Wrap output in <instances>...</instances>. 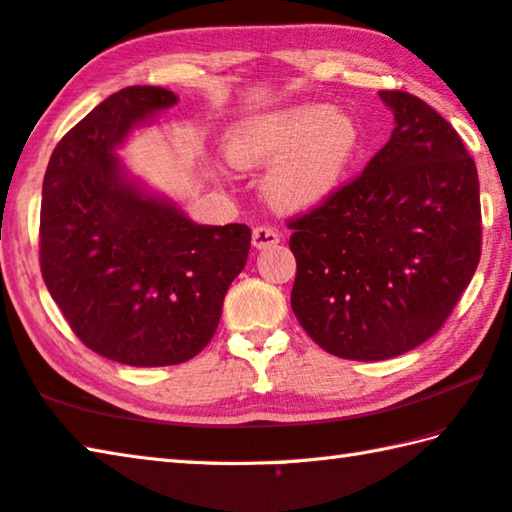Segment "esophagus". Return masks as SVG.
Masks as SVG:
<instances>
[{
    "label": "esophagus",
    "instance_id": "34e87169",
    "mask_svg": "<svg viewBox=\"0 0 512 512\" xmlns=\"http://www.w3.org/2000/svg\"><path fill=\"white\" fill-rule=\"evenodd\" d=\"M277 241H280V235H277V230L271 228V225H257L253 230V246L259 250L271 248Z\"/></svg>",
    "mask_w": 512,
    "mask_h": 512
}]
</instances>
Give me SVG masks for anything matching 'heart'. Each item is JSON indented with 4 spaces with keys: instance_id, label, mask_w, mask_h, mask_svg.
I'll use <instances>...</instances> for the list:
<instances>
[{
    "instance_id": "1",
    "label": "heart",
    "mask_w": 512,
    "mask_h": 512,
    "mask_svg": "<svg viewBox=\"0 0 512 512\" xmlns=\"http://www.w3.org/2000/svg\"><path fill=\"white\" fill-rule=\"evenodd\" d=\"M359 144V128L327 106H293L232 128L225 155L239 169L273 164L266 189L282 210H307L334 192Z\"/></svg>"
}]
</instances>
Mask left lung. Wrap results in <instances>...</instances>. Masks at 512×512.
I'll return each mask as SVG.
<instances>
[{
    "instance_id": "left-lung-1",
    "label": "left lung",
    "mask_w": 512,
    "mask_h": 512,
    "mask_svg": "<svg viewBox=\"0 0 512 512\" xmlns=\"http://www.w3.org/2000/svg\"><path fill=\"white\" fill-rule=\"evenodd\" d=\"M391 140L357 178L291 216V309L320 348L381 361L431 339L481 259L476 164L452 124L402 90H381Z\"/></svg>"
}]
</instances>
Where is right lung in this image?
<instances>
[{"label":"right lung","mask_w":512,"mask_h":512,"mask_svg":"<svg viewBox=\"0 0 512 512\" xmlns=\"http://www.w3.org/2000/svg\"><path fill=\"white\" fill-rule=\"evenodd\" d=\"M178 97L131 85L56 144L40 205V271L83 345L126 366L196 357L246 266L250 228L198 225L128 183L115 146Z\"/></svg>","instance_id":"add662e5"}]
</instances>
